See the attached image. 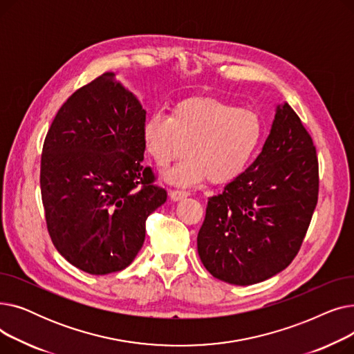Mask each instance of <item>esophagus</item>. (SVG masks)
Instances as JSON below:
<instances>
[{
    "instance_id": "obj_1",
    "label": "esophagus",
    "mask_w": 354,
    "mask_h": 354,
    "mask_svg": "<svg viewBox=\"0 0 354 354\" xmlns=\"http://www.w3.org/2000/svg\"><path fill=\"white\" fill-rule=\"evenodd\" d=\"M188 195H189V192L185 191V189H172V191H171V198H172L174 201L183 199V198H187Z\"/></svg>"
}]
</instances>
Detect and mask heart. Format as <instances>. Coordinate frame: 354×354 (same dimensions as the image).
I'll use <instances>...</instances> for the list:
<instances>
[{
    "mask_svg": "<svg viewBox=\"0 0 354 354\" xmlns=\"http://www.w3.org/2000/svg\"><path fill=\"white\" fill-rule=\"evenodd\" d=\"M147 153L165 169L185 153L175 169L166 172L171 183L205 180L228 183L243 175L264 138V123L250 109L216 97H189L172 106L169 116L153 111L143 123Z\"/></svg>",
    "mask_w": 354,
    "mask_h": 354,
    "instance_id": "b5f03b06",
    "label": "heart"
}]
</instances>
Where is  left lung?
<instances>
[{"label":"left lung","mask_w":354,"mask_h":354,"mask_svg":"<svg viewBox=\"0 0 354 354\" xmlns=\"http://www.w3.org/2000/svg\"><path fill=\"white\" fill-rule=\"evenodd\" d=\"M319 199V159L288 103L248 169L208 199L198 232L201 261L235 286L268 280L299 254Z\"/></svg>","instance_id":"1"}]
</instances>
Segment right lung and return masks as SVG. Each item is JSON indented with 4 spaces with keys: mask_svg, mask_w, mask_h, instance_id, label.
<instances>
[{
    "mask_svg": "<svg viewBox=\"0 0 354 354\" xmlns=\"http://www.w3.org/2000/svg\"><path fill=\"white\" fill-rule=\"evenodd\" d=\"M146 111L116 74L80 87L55 115L41 153L40 187L53 244L79 270L106 275L133 261L146 219L166 202L142 166Z\"/></svg>",
    "mask_w": 354,
    "mask_h": 354,
    "instance_id": "right-lung-1",
    "label": "right lung"
}]
</instances>
